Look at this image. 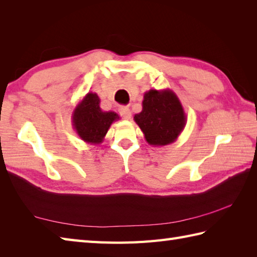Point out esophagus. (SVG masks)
Masks as SVG:
<instances>
[{
    "instance_id": "34e87169",
    "label": "esophagus",
    "mask_w": 257,
    "mask_h": 257,
    "mask_svg": "<svg viewBox=\"0 0 257 257\" xmlns=\"http://www.w3.org/2000/svg\"><path fill=\"white\" fill-rule=\"evenodd\" d=\"M119 113H120V116H121L125 120H129L130 118H132V111H130L129 107H127V106L120 107L119 108Z\"/></svg>"
}]
</instances>
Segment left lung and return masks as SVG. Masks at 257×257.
Wrapping results in <instances>:
<instances>
[{"instance_id":"1","label":"left lung","mask_w":257,"mask_h":257,"mask_svg":"<svg viewBox=\"0 0 257 257\" xmlns=\"http://www.w3.org/2000/svg\"><path fill=\"white\" fill-rule=\"evenodd\" d=\"M134 120L150 146L174 143L187 124L182 103L171 89H150L145 92L143 110Z\"/></svg>"}]
</instances>
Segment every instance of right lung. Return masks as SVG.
<instances>
[{
    "label": "right lung",
    "instance_id": "1",
    "mask_svg": "<svg viewBox=\"0 0 257 257\" xmlns=\"http://www.w3.org/2000/svg\"><path fill=\"white\" fill-rule=\"evenodd\" d=\"M96 92H88L75 107L72 122L76 134L86 144L100 145L112 122L119 120L114 111H103Z\"/></svg>",
    "mask_w": 257,
    "mask_h": 257
}]
</instances>
